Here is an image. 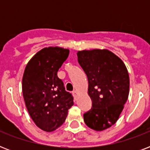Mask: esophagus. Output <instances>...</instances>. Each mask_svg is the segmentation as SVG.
<instances>
[{"instance_id": "1", "label": "esophagus", "mask_w": 150, "mask_h": 150, "mask_svg": "<svg viewBox=\"0 0 150 150\" xmlns=\"http://www.w3.org/2000/svg\"><path fill=\"white\" fill-rule=\"evenodd\" d=\"M72 94H73V96H74V97H75V98H76L78 96V92L76 91V90H74V91L72 92Z\"/></svg>"}]
</instances>
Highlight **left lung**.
<instances>
[{
    "label": "left lung",
    "instance_id": "8db88e82",
    "mask_svg": "<svg viewBox=\"0 0 150 150\" xmlns=\"http://www.w3.org/2000/svg\"><path fill=\"white\" fill-rule=\"evenodd\" d=\"M78 61L86 74L92 107L83 114L89 128L103 131L116 123L129 93V75L124 62L108 50L78 51Z\"/></svg>",
    "mask_w": 150,
    "mask_h": 150
}]
</instances>
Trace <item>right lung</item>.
I'll use <instances>...</instances> for the list:
<instances>
[{"label":"right lung","instance_id":"1","mask_svg":"<svg viewBox=\"0 0 150 150\" xmlns=\"http://www.w3.org/2000/svg\"><path fill=\"white\" fill-rule=\"evenodd\" d=\"M69 50L49 47L37 52L28 62L22 77V94L29 115L37 127L50 132L65 121L74 104L57 71Z\"/></svg>","mask_w":150,"mask_h":150}]
</instances>
